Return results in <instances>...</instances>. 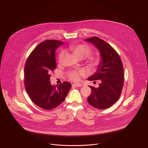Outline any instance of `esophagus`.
<instances>
[{
	"label": "esophagus",
	"instance_id": "34e87169",
	"mask_svg": "<svg viewBox=\"0 0 148 148\" xmlns=\"http://www.w3.org/2000/svg\"><path fill=\"white\" fill-rule=\"evenodd\" d=\"M73 87H82V84H80V83H74L72 84Z\"/></svg>",
	"mask_w": 148,
	"mask_h": 148
}]
</instances>
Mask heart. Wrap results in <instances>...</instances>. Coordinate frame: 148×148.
Here are the masks:
<instances>
[{
  "instance_id": "obj_1",
  "label": "heart",
  "mask_w": 148,
  "mask_h": 148,
  "mask_svg": "<svg viewBox=\"0 0 148 148\" xmlns=\"http://www.w3.org/2000/svg\"><path fill=\"white\" fill-rule=\"evenodd\" d=\"M69 51H71L75 56L79 59L86 58L90 52V49L88 46L83 44L79 45H71L68 47ZM64 57V53H60L58 58V62H61ZM90 61L92 64H95L97 60L94 58H90ZM84 72L82 71H71L69 73V78L73 81H78L80 79V76L83 75Z\"/></svg>"
}]
</instances>
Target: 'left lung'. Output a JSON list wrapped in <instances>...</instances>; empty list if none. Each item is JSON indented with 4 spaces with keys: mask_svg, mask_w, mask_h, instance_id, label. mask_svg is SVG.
<instances>
[{
    "mask_svg": "<svg viewBox=\"0 0 148 148\" xmlns=\"http://www.w3.org/2000/svg\"><path fill=\"white\" fill-rule=\"evenodd\" d=\"M94 45L99 52L100 60L97 71L88 80H98L99 86L91 88L88 101L99 109L110 107L120 97L123 85V69L121 59L112 47L97 36L85 40Z\"/></svg>",
    "mask_w": 148,
    "mask_h": 148,
    "instance_id": "obj_1",
    "label": "left lung"
}]
</instances>
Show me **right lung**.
<instances>
[{
  "mask_svg": "<svg viewBox=\"0 0 148 148\" xmlns=\"http://www.w3.org/2000/svg\"><path fill=\"white\" fill-rule=\"evenodd\" d=\"M64 44L47 40L39 44L28 57L25 66V88L31 100L44 110L58 107L65 100L71 84L64 82L51 85L50 73L56 68L55 52Z\"/></svg>",
  "mask_w": 148,
  "mask_h": 148,
  "instance_id": "1",
  "label": "right lung"
}]
</instances>
